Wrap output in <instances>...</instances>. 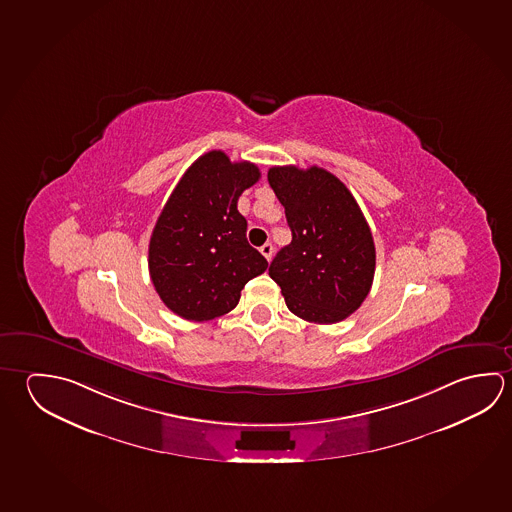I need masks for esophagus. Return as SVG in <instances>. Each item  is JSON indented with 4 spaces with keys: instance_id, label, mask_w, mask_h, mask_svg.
I'll list each match as a JSON object with an SVG mask.
<instances>
[{
    "instance_id": "obj_1",
    "label": "esophagus",
    "mask_w": 512,
    "mask_h": 512,
    "mask_svg": "<svg viewBox=\"0 0 512 512\" xmlns=\"http://www.w3.org/2000/svg\"><path fill=\"white\" fill-rule=\"evenodd\" d=\"M273 250H275V248H273V244L271 243L262 244V246H260V253L268 260H271V257H273Z\"/></svg>"
}]
</instances>
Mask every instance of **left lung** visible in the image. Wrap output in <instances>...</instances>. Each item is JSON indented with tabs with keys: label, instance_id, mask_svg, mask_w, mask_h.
Returning a JSON list of instances; mask_svg holds the SVG:
<instances>
[{
	"label": "left lung",
	"instance_id": "8db88e82",
	"mask_svg": "<svg viewBox=\"0 0 512 512\" xmlns=\"http://www.w3.org/2000/svg\"><path fill=\"white\" fill-rule=\"evenodd\" d=\"M268 181L293 239L269 266L291 313L314 323H336L367 298L376 248L367 219L334 174L295 165L271 167Z\"/></svg>",
	"mask_w": 512,
	"mask_h": 512
}]
</instances>
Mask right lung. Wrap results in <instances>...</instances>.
<instances>
[{"instance_id": "1", "label": "right lung", "mask_w": 512, "mask_h": 512, "mask_svg": "<svg viewBox=\"0 0 512 512\" xmlns=\"http://www.w3.org/2000/svg\"><path fill=\"white\" fill-rule=\"evenodd\" d=\"M259 178L255 163L230 162L223 151L199 156L181 176L149 243L151 280L172 313L192 322L230 313L244 284L268 268L237 210Z\"/></svg>"}]
</instances>
